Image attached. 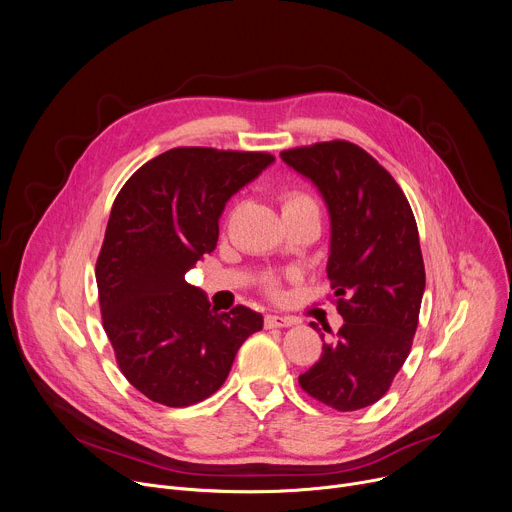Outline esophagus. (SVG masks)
I'll use <instances>...</instances> for the list:
<instances>
[{"mask_svg":"<svg viewBox=\"0 0 512 512\" xmlns=\"http://www.w3.org/2000/svg\"><path fill=\"white\" fill-rule=\"evenodd\" d=\"M295 325L293 317H282V315H266L264 317V327L274 329V327H291Z\"/></svg>","mask_w":512,"mask_h":512,"instance_id":"esophagus-1","label":"esophagus"}]
</instances>
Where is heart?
Here are the masks:
<instances>
[{
	"label": "heart",
	"instance_id": "1",
	"mask_svg": "<svg viewBox=\"0 0 512 512\" xmlns=\"http://www.w3.org/2000/svg\"><path fill=\"white\" fill-rule=\"evenodd\" d=\"M280 203H282V213L285 211H293V209H303V207H317V201L313 195L305 193V191H299V189H291V191H285L280 197ZM260 289L272 297V299H278L282 295V280L280 276H274V274H266L260 278Z\"/></svg>",
	"mask_w": 512,
	"mask_h": 512
}]
</instances>
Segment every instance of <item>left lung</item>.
I'll return each instance as SVG.
<instances>
[{"label":"left lung","instance_id":"8db88e82","mask_svg":"<svg viewBox=\"0 0 512 512\" xmlns=\"http://www.w3.org/2000/svg\"><path fill=\"white\" fill-rule=\"evenodd\" d=\"M280 156L311 179L327 203V276L344 317L299 384L335 411H358L382 399L413 346L425 291L417 221L388 170L348 140L289 148Z\"/></svg>","mask_w":512,"mask_h":512}]
</instances>
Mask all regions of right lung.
<instances>
[{"mask_svg":"<svg viewBox=\"0 0 512 512\" xmlns=\"http://www.w3.org/2000/svg\"><path fill=\"white\" fill-rule=\"evenodd\" d=\"M274 160L268 152L181 146L142 164L113 201L95 264L103 329L128 382L189 407L225 382L262 315L211 309L185 272L217 246L219 215Z\"/></svg>","mask_w":512,"mask_h":512,"instance_id":"add662e5","label":"right lung"}]
</instances>
